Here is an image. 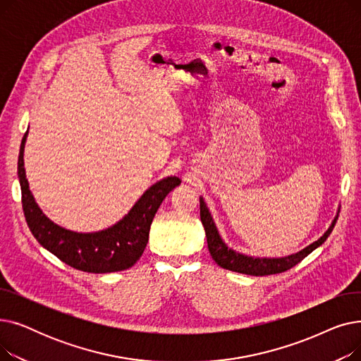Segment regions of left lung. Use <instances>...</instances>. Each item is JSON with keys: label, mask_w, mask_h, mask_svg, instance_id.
Here are the masks:
<instances>
[{"label": "left lung", "mask_w": 361, "mask_h": 361, "mask_svg": "<svg viewBox=\"0 0 361 361\" xmlns=\"http://www.w3.org/2000/svg\"><path fill=\"white\" fill-rule=\"evenodd\" d=\"M200 219L204 226L206 231V238H207V247H209V253L212 259L219 264L221 268L228 269L233 272L238 274H245V275H253V276H264V275H275L286 272L295 267L297 263H300L306 256H309L314 249H317L319 245L324 244L326 238L331 235L334 226L336 224L338 216H335L332 225L329 226V230L322 235L317 241L313 244L307 245L306 249H302L301 252L291 255L288 257H281V259H262V257H249L240 253H235L234 250L228 249L225 245V243L221 240L216 226L214 224V219L207 211L206 203L200 197Z\"/></svg>", "instance_id": "8db88e82"}]
</instances>
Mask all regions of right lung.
Masks as SVG:
<instances>
[{
    "mask_svg": "<svg viewBox=\"0 0 361 361\" xmlns=\"http://www.w3.org/2000/svg\"><path fill=\"white\" fill-rule=\"evenodd\" d=\"M27 131L22 139L17 173L22 187V204L33 237L68 267L90 274L118 272L131 268L145 252L150 224L166 195L181 180L168 177L152 185L133 209L111 228L92 234L73 233L49 221L36 204L25 173L23 152Z\"/></svg>",
    "mask_w": 361,
    "mask_h": 361,
    "instance_id": "add662e5",
    "label": "right lung"
}]
</instances>
